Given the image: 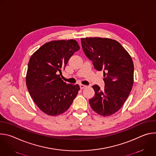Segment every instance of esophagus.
<instances>
[{"label":"esophagus","instance_id":"obj_1","mask_svg":"<svg viewBox=\"0 0 156 156\" xmlns=\"http://www.w3.org/2000/svg\"><path fill=\"white\" fill-rule=\"evenodd\" d=\"M80 89H81V90H83V89H84V87H86V85H84V84H80Z\"/></svg>","mask_w":156,"mask_h":156}]
</instances>
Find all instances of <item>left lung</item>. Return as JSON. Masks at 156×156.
I'll list each match as a JSON object with an SVG mask.
<instances>
[{"mask_svg":"<svg viewBox=\"0 0 156 156\" xmlns=\"http://www.w3.org/2000/svg\"><path fill=\"white\" fill-rule=\"evenodd\" d=\"M83 50L94 68L104 72V90L93 86L95 95L89 100L92 109L102 116L115 114L128 98L133 84L134 65L128 52L117 41L102 37L81 39Z\"/></svg>","mask_w":156,"mask_h":156,"instance_id":"1","label":"left lung"}]
</instances>
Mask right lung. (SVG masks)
Returning a JSON list of instances; mask_svg holds the SVG:
<instances>
[{
    "label": "right lung",
    "mask_w": 156,
    "mask_h": 156,
    "mask_svg": "<svg viewBox=\"0 0 156 156\" xmlns=\"http://www.w3.org/2000/svg\"><path fill=\"white\" fill-rule=\"evenodd\" d=\"M79 50L75 40L52 41L30 57L27 86L35 104L48 115H58L67 110L80 90L78 84H67L60 78L70 58Z\"/></svg>",
    "instance_id": "1"
}]
</instances>
